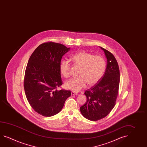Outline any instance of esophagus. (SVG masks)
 <instances>
[{"label":"esophagus","instance_id":"obj_1","mask_svg":"<svg viewBox=\"0 0 147 147\" xmlns=\"http://www.w3.org/2000/svg\"><path fill=\"white\" fill-rule=\"evenodd\" d=\"M78 94L76 93V92H75L72 91L71 92V95H78Z\"/></svg>","mask_w":147,"mask_h":147}]
</instances>
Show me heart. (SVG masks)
Segmentation results:
<instances>
[{"instance_id":"1","label":"heart","mask_w":147,"mask_h":147,"mask_svg":"<svg viewBox=\"0 0 147 147\" xmlns=\"http://www.w3.org/2000/svg\"><path fill=\"white\" fill-rule=\"evenodd\" d=\"M71 59L80 69L78 74V77L66 82L65 86L67 88L79 91L84 88L86 84L90 86L95 84L105 73L106 62L101 56L94 55L90 53L81 51L72 56ZM71 67L68 61L63 60L59 65L61 75L65 78H69Z\"/></svg>"}]
</instances>
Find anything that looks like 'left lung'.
<instances>
[{"instance_id": "8db88e82", "label": "left lung", "mask_w": 147, "mask_h": 147, "mask_svg": "<svg viewBox=\"0 0 147 147\" xmlns=\"http://www.w3.org/2000/svg\"><path fill=\"white\" fill-rule=\"evenodd\" d=\"M107 59L103 76L91 88L86 90L87 101L80 108L82 114L91 121H98L107 117L116 103L120 84V70L114 55L100 47Z\"/></svg>"}]
</instances>
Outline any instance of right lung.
I'll return each mask as SVG.
<instances>
[{"instance_id": "add662e5", "label": "right lung", "mask_w": 147, "mask_h": 147, "mask_svg": "<svg viewBox=\"0 0 147 147\" xmlns=\"http://www.w3.org/2000/svg\"><path fill=\"white\" fill-rule=\"evenodd\" d=\"M69 50V47L59 43L44 42L28 60L24 81L26 98L33 110L44 117L58 113L71 95L69 90H57L63 84L61 61Z\"/></svg>"}]
</instances>
